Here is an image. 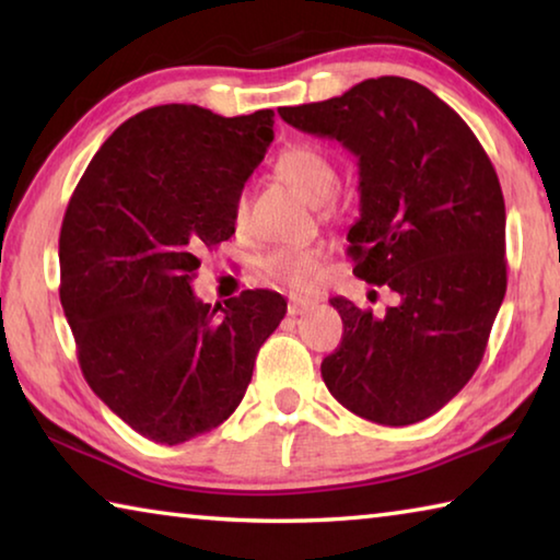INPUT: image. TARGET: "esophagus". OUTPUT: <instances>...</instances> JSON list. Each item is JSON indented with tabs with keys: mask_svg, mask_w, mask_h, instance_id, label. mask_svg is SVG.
<instances>
[{
	"mask_svg": "<svg viewBox=\"0 0 560 560\" xmlns=\"http://www.w3.org/2000/svg\"><path fill=\"white\" fill-rule=\"evenodd\" d=\"M314 306V303L311 301H301V299H291L289 301V316H299V314H306V311Z\"/></svg>",
	"mask_w": 560,
	"mask_h": 560,
	"instance_id": "esophagus-1",
	"label": "esophagus"
}]
</instances>
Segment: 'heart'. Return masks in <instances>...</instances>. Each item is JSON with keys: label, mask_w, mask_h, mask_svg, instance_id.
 <instances>
[{"label": "heart", "mask_w": 560, "mask_h": 560, "mask_svg": "<svg viewBox=\"0 0 560 560\" xmlns=\"http://www.w3.org/2000/svg\"><path fill=\"white\" fill-rule=\"evenodd\" d=\"M277 175L289 183L308 202L320 205L336 187V167L330 160L308 145H291L277 158ZM244 202L236 205V220H242ZM318 267L316 249H277L264 259V271L273 281L291 289H306Z\"/></svg>", "instance_id": "b5f03b06"}]
</instances>
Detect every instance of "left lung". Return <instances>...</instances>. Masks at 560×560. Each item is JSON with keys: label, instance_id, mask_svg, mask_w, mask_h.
Masks as SVG:
<instances>
[{"label": "left lung", "instance_id": "8db88e82", "mask_svg": "<svg viewBox=\"0 0 560 560\" xmlns=\"http://www.w3.org/2000/svg\"><path fill=\"white\" fill-rule=\"evenodd\" d=\"M279 116L358 158L353 273L400 299L381 318L330 299L343 340L320 363L324 383L365 420L420 422L469 383L504 301L506 210L497 170L447 103L400 75Z\"/></svg>", "mask_w": 560, "mask_h": 560}]
</instances>
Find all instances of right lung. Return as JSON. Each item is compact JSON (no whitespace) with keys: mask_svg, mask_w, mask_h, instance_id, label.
I'll use <instances>...</instances> for the list:
<instances>
[{"mask_svg":"<svg viewBox=\"0 0 560 560\" xmlns=\"http://www.w3.org/2000/svg\"><path fill=\"white\" fill-rule=\"evenodd\" d=\"M271 140L273 110L148 108L101 145L66 207L59 296L83 377L148 440L220 428L287 314L277 291L212 306L189 287L202 252L234 234L242 187Z\"/></svg>","mask_w":560,"mask_h":560,"instance_id":"1","label":"right lung"}]
</instances>
